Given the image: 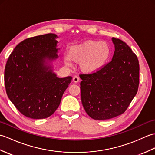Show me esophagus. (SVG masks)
Here are the masks:
<instances>
[{"mask_svg":"<svg viewBox=\"0 0 155 155\" xmlns=\"http://www.w3.org/2000/svg\"><path fill=\"white\" fill-rule=\"evenodd\" d=\"M72 80H73L74 83H78V82L80 81V78L77 77V76H74V77H73V78H72Z\"/></svg>","mask_w":155,"mask_h":155,"instance_id":"34e87169","label":"esophagus"}]
</instances>
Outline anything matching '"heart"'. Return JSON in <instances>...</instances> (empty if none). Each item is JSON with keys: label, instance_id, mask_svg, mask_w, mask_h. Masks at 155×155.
I'll return each instance as SVG.
<instances>
[{"label": "heart", "instance_id": "1", "mask_svg": "<svg viewBox=\"0 0 155 155\" xmlns=\"http://www.w3.org/2000/svg\"><path fill=\"white\" fill-rule=\"evenodd\" d=\"M111 54L110 45L104 41H87L72 46L68 51V56H64V61L71 65V59L81 62V69L86 73H94L107 64Z\"/></svg>", "mask_w": 155, "mask_h": 155}]
</instances>
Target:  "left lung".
Returning <instances> with one entry per match:
<instances>
[{"label": "left lung", "mask_w": 155, "mask_h": 155, "mask_svg": "<svg viewBox=\"0 0 155 155\" xmlns=\"http://www.w3.org/2000/svg\"><path fill=\"white\" fill-rule=\"evenodd\" d=\"M112 41V61L96 72L80 74L82 104L94 120L110 119L124 113L139 88L137 57L123 41L114 37Z\"/></svg>", "instance_id": "obj_1"}]
</instances>
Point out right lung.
<instances>
[{"mask_svg":"<svg viewBox=\"0 0 155 155\" xmlns=\"http://www.w3.org/2000/svg\"><path fill=\"white\" fill-rule=\"evenodd\" d=\"M57 35L25 39L10 54L5 69L8 98L24 116L42 119L53 114L72 77L58 78L51 62L58 58Z\"/></svg>","mask_w":155,"mask_h":155,"instance_id":"right-lung-1","label":"right lung"}]
</instances>
